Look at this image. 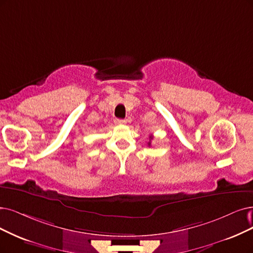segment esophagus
<instances>
[{
  "label": "esophagus",
  "instance_id": "obj_1",
  "mask_svg": "<svg viewBox=\"0 0 253 253\" xmlns=\"http://www.w3.org/2000/svg\"><path fill=\"white\" fill-rule=\"evenodd\" d=\"M115 124H117V125H124V124H126V120L116 119V120H115Z\"/></svg>",
  "mask_w": 253,
  "mask_h": 253
}]
</instances>
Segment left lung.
<instances>
[{
    "instance_id": "obj_1",
    "label": "left lung",
    "mask_w": 253,
    "mask_h": 253,
    "mask_svg": "<svg viewBox=\"0 0 253 253\" xmlns=\"http://www.w3.org/2000/svg\"><path fill=\"white\" fill-rule=\"evenodd\" d=\"M150 139H152V136H150ZM150 145H151V143L149 142V143H148V146H150Z\"/></svg>"
}]
</instances>
